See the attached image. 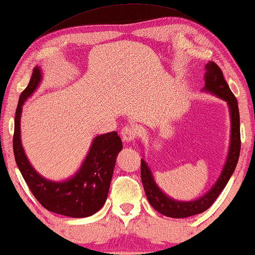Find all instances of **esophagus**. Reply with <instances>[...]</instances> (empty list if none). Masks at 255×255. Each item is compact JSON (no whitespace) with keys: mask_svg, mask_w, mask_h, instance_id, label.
<instances>
[{"mask_svg":"<svg viewBox=\"0 0 255 255\" xmlns=\"http://www.w3.org/2000/svg\"><path fill=\"white\" fill-rule=\"evenodd\" d=\"M121 135H122V139H123L124 142L130 143V142H133L135 140L136 132L134 128H132L131 127H125V128H123V130H122Z\"/></svg>","mask_w":255,"mask_h":255,"instance_id":"obj_1","label":"esophagus"}]
</instances>
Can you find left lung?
I'll return each mask as SVG.
<instances>
[{
  "label": "left lung",
  "mask_w": 255,
  "mask_h": 255,
  "mask_svg": "<svg viewBox=\"0 0 255 255\" xmlns=\"http://www.w3.org/2000/svg\"><path fill=\"white\" fill-rule=\"evenodd\" d=\"M202 91L226 101L231 119L230 146H229L227 161L220 177L207 193L191 201H179L170 198L157 186L148 164L141 158V180L149 204L162 215L173 217V219H183V217L197 215V214L207 210L226 187L238 163L239 153H241V121H239L237 99L235 98L234 93L224 79L222 70L214 62H209L206 64L205 87Z\"/></svg>",
  "instance_id": "8db88e82"
}]
</instances>
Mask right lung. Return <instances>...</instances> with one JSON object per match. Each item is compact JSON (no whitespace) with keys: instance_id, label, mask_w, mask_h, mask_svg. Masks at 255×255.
Wrapping results in <instances>:
<instances>
[{"instance_id":"obj_1","label":"right lung","mask_w":255,"mask_h":255,"mask_svg":"<svg viewBox=\"0 0 255 255\" xmlns=\"http://www.w3.org/2000/svg\"><path fill=\"white\" fill-rule=\"evenodd\" d=\"M41 80V69L35 66L27 87L19 97L14 116V160L33 195L46 209L75 219L91 216L102 208L108 197L116 157L123 148L122 140L115 131L95 136L80 168L68 179L55 182L40 175L29 163L21 145L20 116L24 102Z\"/></svg>"}]
</instances>
